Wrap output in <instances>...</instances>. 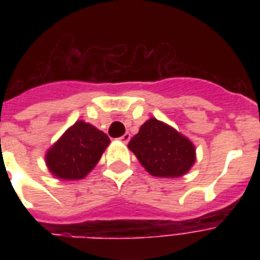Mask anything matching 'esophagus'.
Instances as JSON below:
<instances>
[{"label": "esophagus", "instance_id": "obj_1", "mask_svg": "<svg viewBox=\"0 0 260 260\" xmlns=\"http://www.w3.org/2000/svg\"><path fill=\"white\" fill-rule=\"evenodd\" d=\"M129 140H131V135L128 134V132L122 135L121 138H120V142H122V143H124V144H126V143L129 142Z\"/></svg>", "mask_w": 260, "mask_h": 260}]
</instances>
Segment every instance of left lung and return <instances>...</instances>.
Here are the masks:
<instances>
[{"mask_svg":"<svg viewBox=\"0 0 260 260\" xmlns=\"http://www.w3.org/2000/svg\"><path fill=\"white\" fill-rule=\"evenodd\" d=\"M128 148L154 177H182L196 162L193 143L156 118H150L140 126Z\"/></svg>","mask_w":260,"mask_h":260,"instance_id":"1","label":"left lung"}]
</instances>
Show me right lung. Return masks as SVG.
Listing matches in <instances>:
<instances>
[{
	"label": "right lung",
	"instance_id": "obj_1",
	"mask_svg": "<svg viewBox=\"0 0 260 260\" xmlns=\"http://www.w3.org/2000/svg\"><path fill=\"white\" fill-rule=\"evenodd\" d=\"M109 143L102 131L77 121L47 152V166L55 177L82 179L93 170Z\"/></svg>",
	"mask_w": 260,
	"mask_h": 260
}]
</instances>
